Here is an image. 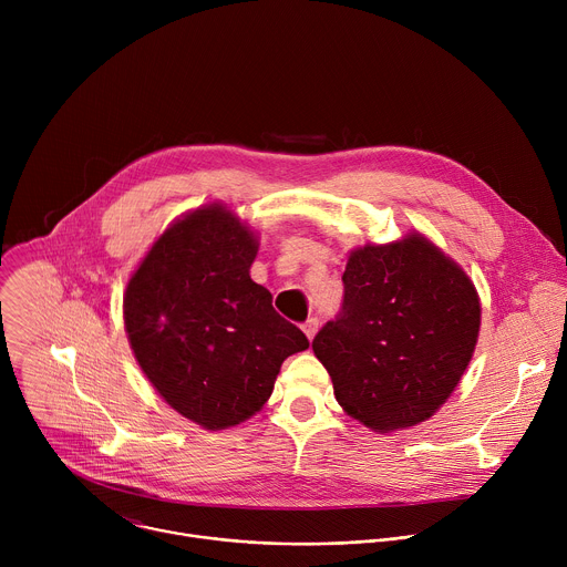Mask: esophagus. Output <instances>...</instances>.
<instances>
[{"instance_id": "esophagus-1", "label": "esophagus", "mask_w": 567, "mask_h": 567, "mask_svg": "<svg viewBox=\"0 0 567 567\" xmlns=\"http://www.w3.org/2000/svg\"><path fill=\"white\" fill-rule=\"evenodd\" d=\"M302 332H305V337L311 341L313 337H316V332H318V318H309L305 326H302Z\"/></svg>"}]
</instances>
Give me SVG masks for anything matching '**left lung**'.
<instances>
[{"instance_id":"left-lung-1","label":"left lung","mask_w":567,"mask_h":567,"mask_svg":"<svg viewBox=\"0 0 567 567\" xmlns=\"http://www.w3.org/2000/svg\"><path fill=\"white\" fill-rule=\"evenodd\" d=\"M346 300L311 350L339 406L377 433L431 420L457 388L480 334V296L466 271L411 230L350 251Z\"/></svg>"}]
</instances>
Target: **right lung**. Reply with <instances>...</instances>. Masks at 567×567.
Segmentation results:
<instances>
[{
  "instance_id": "right-lung-1",
  "label": "right lung",
  "mask_w": 567,
  "mask_h": 567,
  "mask_svg": "<svg viewBox=\"0 0 567 567\" xmlns=\"http://www.w3.org/2000/svg\"><path fill=\"white\" fill-rule=\"evenodd\" d=\"M258 233L226 204L177 217L161 233L123 293L130 348L173 411L206 431L251 420L287 357L307 337L251 280Z\"/></svg>"
}]
</instances>
